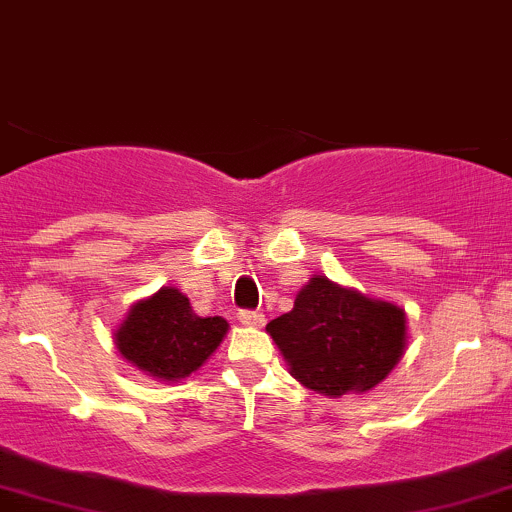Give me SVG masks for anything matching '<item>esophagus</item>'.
I'll use <instances>...</instances> for the list:
<instances>
[{"mask_svg": "<svg viewBox=\"0 0 512 512\" xmlns=\"http://www.w3.org/2000/svg\"><path fill=\"white\" fill-rule=\"evenodd\" d=\"M239 322L244 324V327H263V324H266V317H263L261 312L241 310L239 312Z\"/></svg>", "mask_w": 512, "mask_h": 512, "instance_id": "obj_1", "label": "esophagus"}]
</instances>
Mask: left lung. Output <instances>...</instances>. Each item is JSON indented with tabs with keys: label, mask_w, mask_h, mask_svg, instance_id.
Wrapping results in <instances>:
<instances>
[{
	"label": "left lung",
	"mask_w": 512,
	"mask_h": 512,
	"mask_svg": "<svg viewBox=\"0 0 512 512\" xmlns=\"http://www.w3.org/2000/svg\"><path fill=\"white\" fill-rule=\"evenodd\" d=\"M266 332L295 381L342 398L386 381L408 346V317L395 302L312 276L295 295L293 310L268 322Z\"/></svg>",
	"instance_id": "left-lung-1"
}]
</instances>
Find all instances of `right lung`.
I'll return each instance as SVG.
<instances>
[{
	"instance_id": "1",
	"label": "right lung",
	"mask_w": 512,
	"mask_h": 512,
	"mask_svg": "<svg viewBox=\"0 0 512 512\" xmlns=\"http://www.w3.org/2000/svg\"><path fill=\"white\" fill-rule=\"evenodd\" d=\"M229 332L224 317H200L188 295L163 285L158 293L136 300L114 329L117 351L156 381L188 378L217 351Z\"/></svg>"
}]
</instances>
